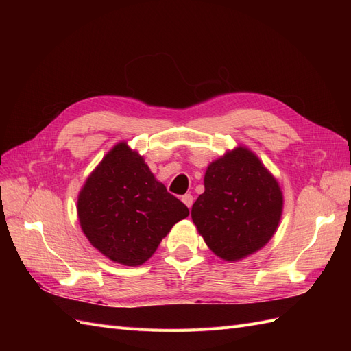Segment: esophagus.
Instances as JSON below:
<instances>
[{
    "mask_svg": "<svg viewBox=\"0 0 351 351\" xmlns=\"http://www.w3.org/2000/svg\"><path fill=\"white\" fill-rule=\"evenodd\" d=\"M182 200H183V204L187 206V208H192V205H193V196L192 195H184V196H182Z\"/></svg>",
    "mask_w": 351,
    "mask_h": 351,
    "instance_id": "esophagus-1",
    "label": "esophagus"
}]
</instances>
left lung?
I'll list each match as a JSON object with an SVG mask.
<instances>
[{
	"label": "left lung",
	"instance_id": "8db88e82",
	"mask_svg": "<svg viewBox=\"0 0 351 351\" xmlns=\"http://www.w3.org/2000/svg\"><path fill=\"white\" fill-rule=\"evenodd\" d=\"M192 219L218 258L237 262L261 250L277 231L284 206L280 183L258 155L239 145L212 161Z\"/></svg>",
	"mask_w": 351,
	"mask_h": 351
}]
</instances>
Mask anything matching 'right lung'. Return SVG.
Masks as SVG:
<instances>
[{
  "label": "right lung",
  "instance_id": "1",
  "mask_svg": "<svg viewBox=\"0 0 351 351\" xmlns=\"http://www.w3.org/2000/svg\"><path fill=\"white\" fill-rule=\"evenodd\" d=\"M187 215V206L167 192L127 142L102 158L77 196L83 234L105 258L125 267L145 263Z\"/></svg>",
  "mask_w": 351,
  "mask_h": 351
}]
</instances>
